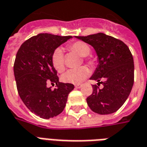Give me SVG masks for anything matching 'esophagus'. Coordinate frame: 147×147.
Returning a JSON list of instances; mask_svg holds the SVG:
<instances>
[{"instance_id": "esophagus-1", "label": "esophagus", "mask_w": 147, "mask_h": 147, "mask_svg": "<svg viewBox=\"0 0 147 147\" xmlns=\"http://www.w3.org/2000/svg\"><path fill=\"white\" fill-rule=\"evenodd\" d=\"M81 87H82V84H76V85H75V88H77V89L81 88Z\"/></svg>"}]
</instances>
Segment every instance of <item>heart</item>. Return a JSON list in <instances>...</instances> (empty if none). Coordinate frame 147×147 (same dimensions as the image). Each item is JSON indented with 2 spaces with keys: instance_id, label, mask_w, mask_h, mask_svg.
<instances>
[{
  "instance_id": "heart-1",
  "label": "heart",
  "mask_w": 147,
  "mask_h": 147,
  "mask_svg": "<svg viewBox=\"0 0 147 147\" xmlns=\"http://www.w3.org/2000/svg\"><path fill=\"white\" fill-rule=\"evenodd\" d=\"M70 51L77 53L80 57H84L83 60L88 63L90 65H94L95 61L94 58L89 57L90 53V47L88 44L84 41H75L67 46ZM51 62L53 67L57 70L58 72H63L65 69L64 63V57H63V50L60 47L56 48L53 51L51 57ZM90 70L86 67H80L77 69H72L63 74L61 80L64 83L68 84H79L84 82L89 77Z\"/></svg>"
}]
</instances>
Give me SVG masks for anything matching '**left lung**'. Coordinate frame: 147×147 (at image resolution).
Here are the masks:
<instances>
[{
  "label": "left lung",
  "instance_id": "8db88e82",
  "mask_svg": "<svg viewBox=\"0 0 147 147\" xmlns=\"http://www.w3.org/2000/svg\"><path fill=\"white\" fill-rule=\"evenodd\" d=\"M77 37L95 49L99 63L90 79L96 80L98 86L104 85L102 89L92 86L87 104L99 114L116 112L127 100L134 85V58L129 47L122 40L103 33Z\"/></svg>",
  "mask_w": 147,
  "mask_h": 147
}]
</instances>
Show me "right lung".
<instances>
[{
	"instance_id": "1",
	"label": "right lung",
	"mask_w": 147,
	"mask_h": 147,
	"mask_svg": "<svg viewBox=\"0 0 147 147\" xmlns=\"http://www.w3.org/2000/svg\"><path fill=\"white\" fill-rule=\"evenodd\" d=\"M71 37L39 34L24 42L17 53L13 73L18 94L26 107L40 118L60 114L74 88V84L59 82L51 62L53 51ZM48 82L56 83L57 87L52 90L47 86Z\"/></svg>"
}]
</instances>
